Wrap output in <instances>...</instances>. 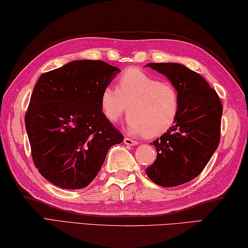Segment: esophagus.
I'll list each match as a JSON object with an SVG mask.
<instances>
[{"label": "esophagus", "instance_id": "obj_1", "mask_svg": "<svg viewBox=\"0 0 248 248\" xmlns=\"http://www.w3.org/2000/svg\"><path fill=\"white\" fill-rule=\"evenodd\" d=\"M124 143L125 145H129V146H135V145H139V141L138 140H134L132 139H129V138H124Z\"/></svg>", "mask_w": 248, "mask_h": 248}]
</instances>
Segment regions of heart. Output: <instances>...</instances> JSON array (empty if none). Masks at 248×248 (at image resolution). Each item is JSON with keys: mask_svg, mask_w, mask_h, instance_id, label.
Here are the masks:
<instances>
[{"mask_svg": "<svg viewBox=\"0 0 248 248\" xmlns=\"http://www.w3.org/2000/svg\"><path fill=\"white\" fill-rule=\"evenodd\" d=\"M129 107L128 133L156 138L176 123L180 110V94L170 82L139 68H129L119 76L117 86H105L100 98L102 114L116 124Z\"/></svg>", "mask_w": 248, "mask_h": 248, "instance_id": "b5f03b06", "label": "heart"}]
</instances>
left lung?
Wrapping results in <instances>:
<instances>
[{"instance_id":"left-lung-1","label":"left lung","mask_w":248,"mask_h":248,"mask_svg":"<svg viewBox=\"0 0 248 248\" xmlns=\"http://www.w3.org/2000/svg\"><path fill=\"white\" fill-rule=\"evenodd\" d=\"M168 78L180 94L176 123L154 143L156 159L146 173L157 186L171 187L193 180L203 170L220 140L223 105L215 89L186 66L149 62Z\"/></svg>"}]
</instances>
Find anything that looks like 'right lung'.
I'll return each mask as SVG.
<instances>
[{"mask_svg": "<svg viewBox=\"0 0 248 248\" xmlns=\"http://www.w3.org/2000/svg\"><path fill=\"white\" fill-rule=\"evenodd\" d=\"M120 70L102 61H75L43 73L25 114L37 170L54 186H87L124 135L104 117L102 89Z\"/></svg>", "mask_w": 248, "mask_h": 248, "instance_id": "1", "label": "right lung"}]
</instances>
